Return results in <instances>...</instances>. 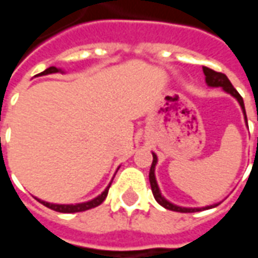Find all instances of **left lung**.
Returning a JSON list of instances; mask_svg holds the SVG:
<instances>
[{
  "instance_id": "left-lung-1",
  "label": "left lung",
  "mask_w": 258,
  "mask_h": 258,
  "mask_svg": "<svg viewBox=\"0 0 258 258\" xmlns=\"http://www.w3.org/2000/svg\"><path fill=\"white\" fill-rule=\"evenodd\" d=\"M203 73L206 76V83L209 87H221L222 90L228 92V94H231L233 98H236V101L239 102V105L242 107V110H243L244 114V121L247 123V117H246V110H244V103H243V98L239 95V92L235 88H233V85L231 84V81L228 80V77L224 73H218V72H214V70H211V69L206 68L203 66ZM258 120V118H257ZM257 148H258V138H257ZM153 155V162H152L151 166V171H149V182H151V188L152 192H153V196H155V199L160 206H163L164 209H167V210H173V211H179V213H195V211H202V210H207V209H213V207H216L220 203H216V205H210V206H206V207H181V206L173 205L171 202H168L164 196L162 195L160 189H159V185H157L156 177H155V167H156V163H157V156L155 153H152Z\"/></svg>"
}]
</instances>
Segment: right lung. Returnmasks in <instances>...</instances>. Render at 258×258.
<instances>
[{
	"instance_id": "obj_1",
	"label": "right lung",
	"mask_w": 258,
	"mask_h": 258,
	"mask_svg": "<svg viewBox=\"0 0 258 258\" xmlns=\"http://www.w3.org/2000/svg\"><path fill=\"white\" fill-rule=\"evenodd\" d=\"M63 73L60 69L55 68V66H51V68L45 69L44 72L38 74V76H47V74H52V73ZM112 184V182H110ZM110 184L107 185L106 189L103 190L99 196H96L95 199L90 200V202H84V203H77V205H55V203H48V202H44V200L37 199L40 203L48 207V209H51V210L59 211V213H80V211H85V210H90V209H94L96 206H99L103 202V200L106 199L107 192H109V188H110Z\"/></svg>"
}]
</instances>
